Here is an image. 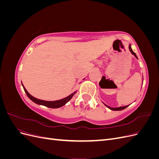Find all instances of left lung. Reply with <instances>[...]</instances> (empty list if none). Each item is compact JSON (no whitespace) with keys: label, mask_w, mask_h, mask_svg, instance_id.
Listing matches in <instances>:
<instances>
[{"label":"left lung","mask_w":159,"mask_h":159,"mask_svg":"<svg viewBox=\"0 0 159 159\" xmlns=\"http://www.w3.org/2000/svg\"><path fill=\"white\" fill-rule=\"evenodd\" d=\"M129 50H130V52H131V54L136 57L137 59H138V57H137V55H136V54L135 53H134L133 51V50H132V48H131V44H129ZM103 104L105 105V106L106 107H107L109 109H110L111 110H113V111H120V110H123V109H125L126 107H127L129 105H126V106H123V107H110V106H108L107 105H106V104H105L104 103H103Z\"/></svg>","instance_id":"1"}]
</instances>
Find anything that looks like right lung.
<instances>
[{
    "mask_svg": "<svg viewBox=\"0 0 159 159\" xmlns=\"http://www.w3.org/2000/svg\"><path fill=\"white\" fill-rule=\"evenodd\" d=\"M22 85V87L24 88V90H25V93H26L27 96L30 100H32L33 102H34L35 103L38 104V105H44V106H46L47 107H50V108H59L61 107L62 106H64L67 103H68L69 101L72 98V97L75 95V93H76L77 91H74V93H72L71 94H70V95H68V97H66L65 98H63L60 100H56V101H44V100H42V99H37L34 97H33L32 95H31L28 92V91L26 89V88H25V86Z\"/></svg>",
    "mask_w": 159,
    "mask_h": 159,
    "instance_id": "right-lung-1",
    "label": "right lung"
}]
</instances>
